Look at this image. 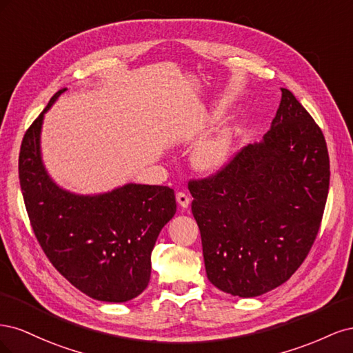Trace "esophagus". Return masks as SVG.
I'll return each instance as SVG.
<instances>
[{"mask_svg":"<svg viewBox=\"0 0 353 353\" xmlns=\"http://www.w3.org/2000/svg\"><path fill=\"white\" fill-rule=\"evenodd\" d=\"M176 201H178V205L181 208L185 209L190 205V197H188L187 193H184V191H178V193H176Z\"/></svg>","mask_w":353,"mask_h":353,"instance_id":"1","label":"esophagus"}]
</instances>
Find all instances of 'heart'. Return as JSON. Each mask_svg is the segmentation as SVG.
<instances>
[{"label":"heart","mask_w":353,"mask_h":353,"mask_svg":"<svg viewBox=\"0 0 353 353\" xmlns=\"http://www.w3.org/2000/svg\"><path fill=\"white\" fill-rule=\"evenodd\" d=\"M232 143V132L222 130L203 141L193 153V163L200 170H215L225 162Z\"/></svg>","instance_id":"1"}]
</instances>
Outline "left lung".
<instances>
[{
	"instance_id": "left-lung-1",
	"label": "left lung",
	"mask_w": 353,
	"mask_h": 353,
	"mask_svg": "<svg viewBox=\"0 0 353 353\" xmlns=\"http://www.w3.org/2000/svg\"><path fill=\"white\" fill-rule=\"evenodd\" d=\"M330 159L321 128L281 88L271 130L216 172L190 179L209 281L240 297L281 285L321 227Z\"/></svg>"
}]
</instances>
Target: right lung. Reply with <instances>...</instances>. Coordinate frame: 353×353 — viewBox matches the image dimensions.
Listing matches in <instances>:
<instances>
[{"mask_svg": "<svg viewBox=\"0 0 353 353\" xmlns=\"http://www.w3.org/2000/svg\"><path fill=\"white\" fill-rule=\"evenodd\" d=\"M25 132L19 179L35 237L52 266L74 287L103 302H126L148 285L152 250L176 212L175 193L163 185L128 184L100 196L59 188L39 154L42 117Z\"/></svg>", "mask_w": 353, "mask_h": 353, "instance_id": "right-lung-1", "label": "right lung"}]
</instances>
